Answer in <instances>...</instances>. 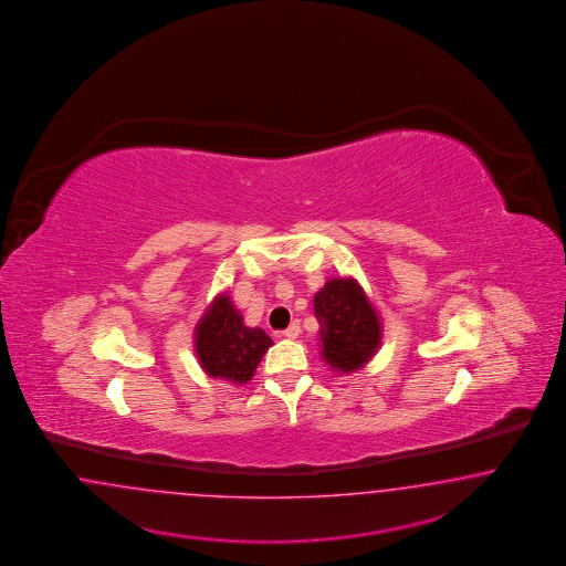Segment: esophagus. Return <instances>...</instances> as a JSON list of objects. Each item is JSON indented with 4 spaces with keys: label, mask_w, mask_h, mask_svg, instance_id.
Returning <instances> with one entry per match:
<instances>
[{
    "label": "esophagus",
    "mask_w": 566,
    "mask_h": 566,
    "mask_svg": "<svg viewBox=\"0 0 566 566\" xmlns=\"http://www.w3.org/2000/svg\"><path fill=\"white\" fill-rule=\"evenodd\" d=\"M298 334H301V326L294 322V324H291V327H286L284 332H282V336L284 338H289V340H294V338H298Z\"/></svg>",
    "instance_id": "obj_1"
}]
</instances>
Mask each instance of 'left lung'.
<instances>
[{"label": "left lung", "instance_id": "8db88e82", "mask_svg": "<svg viewBox=\"0 0 566 566\" xmlns=\"http://www.w3.org/2000/svg\"><path fill=\"white\" fill-rule=\"evenodd\" d=\"M322 357L340 374H353L381 344V322L355 277H334L313 298Z\"/></svg>", "mask_w": 566, "mask_h": 566}]
</instances>
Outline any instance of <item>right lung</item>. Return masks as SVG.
<instances>
[{"label":"right lung","instance_id":"obj_1","mask_svg":"<svg viewBox=\"0 0 566 566\" xmlns=\"http://www.w3.org/2000/svg\"><path fill=\"white\" fill-rule=\"evenodd\" d=\"M272 344L261 327L244 326L228 292L213 298L195 327V353L207 376L239 386L253 377Z\"/></svg>","mask_w":566,"mask_h":566}]
</instances>
